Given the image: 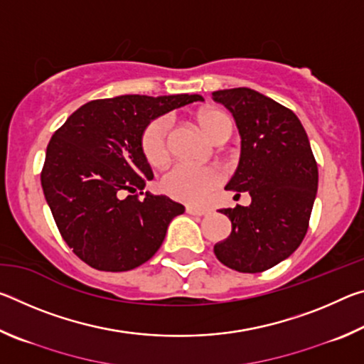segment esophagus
<instances>
[{"mask_svg": "<svg viewBox=\"0 0 364 364\" xmlns=\"http://www.w3.org/2000/svg\"><path fill=\"white\" fill-rule=\"evenodd\" d=\"M186 212L189 215H197V217H202V215H207L208 213L207 208H197V207H193V205H188L186 207Z\"/></svg>", "mask_w": 364, "mask_h": 364, "instance_id": "34e87169", "label": "esophagus"}]
</instances>
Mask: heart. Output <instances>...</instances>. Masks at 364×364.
I'll use <instances>...</instances> for the list:
<instances>
[{"mask_svg":"<svg viewBox=\"0 0 364 364\" xmlns=\"http://www.w3.org/2000/svg\"><path fill=\"white\" fill-rule=\"evenodd\" d=\"M197 122L208 138L215 141L225 127H231V120L218 109H207L197 115ZM168 119L154 120L143 136V151L152 165H162L168 159ZM221 183L217 168L193 167L178 164L162 178V188L176 200L200 205L210 197L212 191Z\"/></svg>","mask_w":364,"mask_h":364,"instance_id":"obj_1","label":"heart"}]
</instances>
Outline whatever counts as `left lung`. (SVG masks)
<instances>
[{
	"mask_svg": "<svg viewBox=\"0 0 364 364\" xmlns=\"http://www.w3.org/2000/svg\"><path fill=\"white\" fill-rule=\"evenodd\" d=\"M241 134V156L226 189L249 193L250 205L220 210L231 234L213 252L228 268L260 273L304 241L318 191V165L299 117L250 88L218 90Z\"/></svg>",
	"mask_w": 364,
	"mask_h": 364,
	"instance_id": "obj_1",
	"label": "left lung"
}]
</instances>
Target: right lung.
I'll list each match as a JSON object with an SVG mask.
<instances>
[{
	"mask_svg": "<svg viewBox=\"0 0 364 364\" xmlns=\"http://www.w3.org/2000/svg\"><path fill=\"white\" fill-rule=\"evenodd\" d=\"M200 95H125L77 109L53 134L41 186L73 254L101 271H128L162 245L184 207L143 193L152 168L143 151L146 128ZM143 195V198H139Z\"/></svg>",
	"mask_w": 364,
	"mask_h": 364,
	"instance_id": "1",
	"label": "right lung"
}]
</instances>
